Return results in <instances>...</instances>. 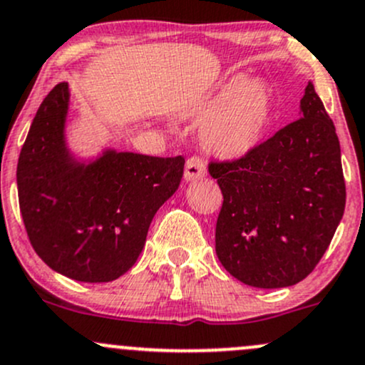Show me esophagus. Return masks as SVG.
Returning a JSON list of instances; mask_svg holds the SVG:
<instances>
[{"mask_svg":"<svg viewBox=\"0 0 365 365\" xmlns=\"http://www.w3.org/2000/svg\"><path fill=\"white\" fill-rule=\"evenodd\" d=\"M206 175V166L197 155H192L185 164V173H183V178L187 182H194V180L202 178Z\"/></svg>","mask_w":365,"mask_h":365,"instance_id":"obj_1","label":"esophagus"}]
</instances>
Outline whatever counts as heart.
<instances>
[{"mask_svg": "<svg viewBox=\"0 0 365 365\" xmlns=\"http://www.w3.org/2000/svg\"><path fill=\"white\" fill-rule=\"evenodd\" d=\"M190 117L194 124H207L202 131L206 150L222 159H237L262 140L271 118V92L262 80L234 76Z\"/></svg>", "mask_w": 365, "mask_h": 365, "instance_id": "heart-1", "label": "heart"}]
</instances>
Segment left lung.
Masks as SVG:
<instances>
[{
	"mask_svg": "<svg viewBox=\"0 0 365 365\" xmlns=\"http://www.w3.org/2000/svg\"><path fill=\"white\" fill-rule=\"evenodd\" d=\"M224 202L215 229L222 266L245 285L304 279L331 245L346 205L334 122L306 87L301 118L234 160H212Z\"/></svg>",
	"mask_w": 365,
	"mask_h": 365,
	"instance_id": "left-lung-1",
	"label": "left lung"
}]
</instances>
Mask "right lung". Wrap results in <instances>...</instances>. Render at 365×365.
Segmentation results:
<instances>
[{
	"mask_svg": "<svg viewBox=\"0 0 365 365\" xmlns=\"http://www.w3.org/2000/svg\"><path fill=\"white\" fill-rule=\"evenodd\" d=\"M68 105L61 82L34 115L19 155V206L31 247L48 267L76 282H112L140 257L185 159L106 150L78 163L64 141Z\"/></svg>",
	"mask_w": 365,
	"mask_h": 365,
	"instance_id": "obj_1",
	"label": "right lung"
}]
</instances>
